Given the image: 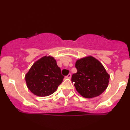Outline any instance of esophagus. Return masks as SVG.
Returning a JSON list of instances; mask_svg holds the SVG:
<instances>
[{"label":"esophagus","mask_w":130,"mask_h":130,"mask_svg":"<svg viewBox=\"0 0 130 130\" xmlns=\"http://www.w3.org/2000/svg\"><path fill=\"white\" fill-rule=\"evenodd\" d=\"M67 78V79H70V78L71 77V74H68L67 75V76H66V77H65Z\"/></svg>","instance_id":"obj_1"}]
</instances>
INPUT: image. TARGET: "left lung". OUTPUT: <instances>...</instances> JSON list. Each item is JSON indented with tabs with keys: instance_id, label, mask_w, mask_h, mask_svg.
Returning a JSON list of instances; mask_svg holds the SVG:
<instances>
[{
	"instance_id": "left-lung-1",
	"label": "left lung",
	"mask_w": 130,
	"mask_h": 130,
	"mask_svg": "<svg viewBox=\"0 0 130 130\" xmlns=\"http://www.w3.org/2000/svg\"><path fill=\"white\" fill-rule=\"evenodd\" d=\"M77 73L73 74L72 82L76 90L85 98L101 95L108 85L110 75L98 59L90 56L76 60Z\"/></svg>"
}]
</instances>
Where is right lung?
<instances>
[{
	"label": "right lung",
	"mask_w": 130,
	"mask_h": 130,
	"mask_svg": "<svg viewBox=\"0 0 130 130\" xmlns=\"http://www.w3.org/2000/svg\"><path fill=\"white\" fill-rule=\"evenodd\" d=\"M25 77L28 88L40 97L54 93L64 78L56 60L50 56H43L34 62Z\"/></svg>",
	"instance_id": "1"
}]
</instances>
